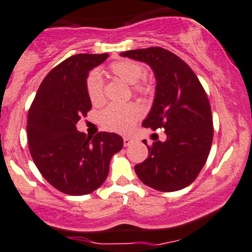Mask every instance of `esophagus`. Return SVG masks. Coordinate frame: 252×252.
Returning a JSON list of instances; mask_svg holds the SVG:
<instances>
[{"label":"esophagus","instance_id":"1","mask_svg":"<svg viewBox=\"0 0 252 252\" xmlns=\"http://www.w3.org/2000/svg\"><path fill=\"white\" fill-rule=\"evenodd\" d=\"M132 141H134V139L131 137H123L124 147H128V145H130V143H132Z\"/></svg>","mask_w":252,"mask_h":252}]
</instances>
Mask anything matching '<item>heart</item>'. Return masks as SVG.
<instances>
[{
    "instance_id": "1",
    "label": "heart",
    "mask_w": 252,
    "mask_h": 252,
    "mask_svg": "<svg viewBox=\"0 0 252 252\" xmlns=\"http://www.w3.org/2000/svg\"><path fill=\"white\" fill-rule=\"evenodd\" d=\"M109 70L115 76L131 84L135 95L149 98L155 94V83L151 78L144 77L145 68L141 62L134 60H120L111 63ZM86 92L93 104L98 105L104 101V84L101 75L96 70L90 71L86 78ZM142 110L135 103L110 104L99 115V122L104 129L126 134L141 117Z\"/></svg>"
}]
</instances>
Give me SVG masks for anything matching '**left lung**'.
Masks as SVG:
<instances>
[{"instance_id": "8db88e82", "label": "left lung", "mask_w": 252, "mask_h": 252, "mask_svg": "<svg viewBox=\"0 0 252 252\" xmlns=\"http://www.w3.org/2000/svg\"><path fill=\"white\" fill-rule=\"evenodd\" d=\"M148 63L156 76V95L142 126L163 129L166 141L144 143L149 155L135 165L145 186L163 192L192 183L207 162L214 137L213 115L207 93L192 69L171 51L159 47L121 54Z\"/></svg>"}]
</instances>
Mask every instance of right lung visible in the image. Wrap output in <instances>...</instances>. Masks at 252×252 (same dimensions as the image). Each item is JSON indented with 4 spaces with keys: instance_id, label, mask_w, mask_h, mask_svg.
<instances>
[{
    "instance_id": "obj_1",
    "label": "right lung",
    "mask_w": 252,
    "mask_h": 252,
    "mask_svg": "<svg viewBox=\"0 0 252 252\" xmlns=\"http://www.w3.org/2000/svg\"><path fill=\"white\" fill-rule=\"evenodd\" d=\"M108 56L68 57L44 77L30 105V155L45 181L66 195H87L101 187L111 157L123 148V138L114 132L101 131L89 137L76 129L81 117L92 109L87 75Z\"/></svg>"
}]
</instances>
